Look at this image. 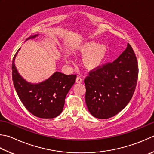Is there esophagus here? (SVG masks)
I'll return each mask as SVG.
<instances>
[{"label": "esophagus", "instance_id": "esophagus-1", "mask_svg": "<svg viewBox=\"0 0 154 154\" xmlns=\"http://www.w3.org/2000/svg\"><path fill=\"white\" fill-rule=\"evenodd\" d=\"M82 81H83V79H81V78L80 77H77L76 78V83H82Z\"/></svg>", "mask_w": 154, "mask_h": 154}]
</instances>
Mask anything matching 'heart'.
I'll use <instances>...</instances> for the list:
<instances>
[{
  "mask_svg": "<svg viewBox=\"0 0 154 154\" xmlns=\"http://www.w3.org/2000/svg\"><path fill=\"white\" fill-rule=\"evenodd\" d=\"M109 48L105 44L95 41L83 43L78 49V53L83 55L82 64L88 70H95L103 64L107 56Z\"/></svg>",
  "mask_w": 154,
  "mask_h": 154,
  "instance_id": "b5f03b06",
  "label": "heart"
}]
</instances>
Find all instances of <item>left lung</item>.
<instances>
[{"label":"left lung","instance_id":"left-lung-1","mask_svg":"<svg viewBox=\"0 0 154 154\" xmlns=\"http://www.w3.org/2000/svg\"><path fill=\"white\" fill-rule=\"evenodd\" d=\"M138 71L136 56L129 43L113 62L90 71L84 83L86 105L91 115L108 119L124 109L134 93Z\"/></svg>","mask_w":154,"mask_h":154}]
</instances>
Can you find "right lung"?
I'll use <instances>...</instances> for the list:
<instances>
[{
  "label": "right lung",
  "instance_id": "add662e5",
  "mask_svg": "<svg viewBox=\"0 0 154 154\" xmlns=\"http://www.w3.org/2000/svg\"><path fill=\"white\" fill-rule=\"evenodd\" d=\"M37 36L38 35L31 36L26 40ZM18 51L12 63V77L20 100L26 109L36 117L50 119L58 116L62 112L66 95L75 83L77 75L55 72L43 82L30 83L20 76L15 67L14 60Z\"/></svg>",
  "mask_w": 154,
  "mask_h": 154
}]
</instances>
